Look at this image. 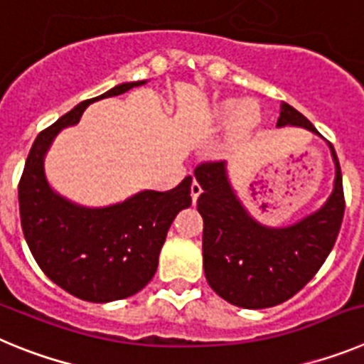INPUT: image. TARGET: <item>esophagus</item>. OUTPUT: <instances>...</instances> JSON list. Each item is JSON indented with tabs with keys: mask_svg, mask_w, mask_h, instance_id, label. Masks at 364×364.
Here are the masks:
<instances>
[{
	"mask_svg": "<svg viewBox=\"0 0 364 364\" xmlns=\"http://www.w3.org/2000/svg\"><path fill=\"white\" fill-rule=\"evenodd\" d=\"M200 193H202L200 184H198L197 180H193V182H191V198H193V202H197V198H198V195H200Z\"/></svg>",
	"mask_w": 364,
	"mask_h": 364,
	"instance_id": "1",
	"label": "esophagus"
}]
</instances>
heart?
I'll return each mask as SVG.
<instances>
[{"instance_id": "heart-1", "label": "heart", "mask_w": 364, "mask_h": 364, "mask_svg": "<svg viewBox=\"0 0 364 364\" xmlns=\"http://www.w3.org/2000/svg\"><path fill=\"white\" fill-rule=\"evenodd\" d=\"M233 117L235 120L233 121V125H231V138H235V140L242 138L259 120V114H257L255 107L252 104H244L240 107L239 102L226 100V102H222V104L215 107V118L222 122V124L232 120Z\"/></svg>"}]
</instances>
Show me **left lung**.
<instances>
[{"mask_svg": "<svg viewBox=\"0 0 364 364\" xmlns=\"http://www.w3.org/2000/svg\"><path fill=\"white\" fill-rule=\"evenodd\" d=\"M297 125L319 134L291 105H281L277 127ZM333 191L319 211L288 228L262 226L237 198L226 162L195 167L200 184L197 210L204 218L202 255L208 284L235 306L260 310L288 301L319 272L332 252L345 215L343 176L333 146Z\"/></svg>", "mask_w": 364, "mask_h": 364, "instance_id": "8db88e82", "label": "left lung"}]
</instances>
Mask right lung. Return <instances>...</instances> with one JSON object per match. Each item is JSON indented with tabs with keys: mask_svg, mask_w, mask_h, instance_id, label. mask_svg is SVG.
Masks as SVG:
<instances>
[{
	"mask_svg": "<svg viewBox=\"0 0 364 364\" xmlns=\"http://www.w3.org/2000/svg\"><path fill=\"white\" fill-rule=\"evenodd\" d=\"M142 83L112 87L41 131L19 180V217L32 257L54 284L82 301H118L142 290L156 272L171 222L191 205V176L169 191L146 189L107 208L74 204L45 178L43 159L60 131L78 124L96 100L124 95Z\"/></svg>",
	"mask_w": 364,
	"mask_h": 364,
	"instance_id": "add662e5",
	"label": "right lung"
}]
</instances>
